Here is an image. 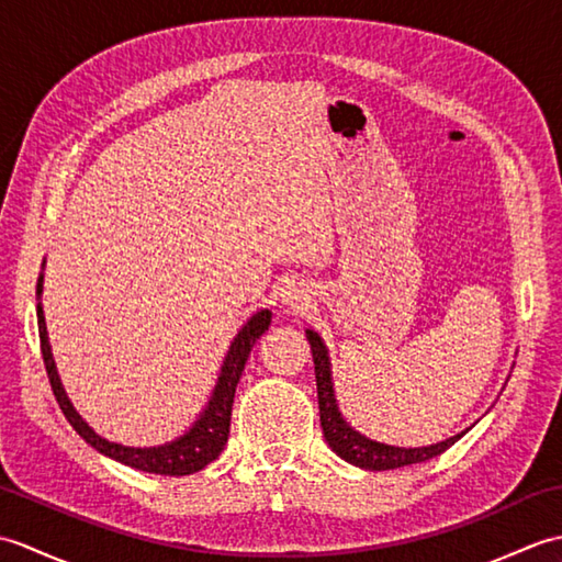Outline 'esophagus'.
Returning <instances> with one entry per match:
<instances>
[{
	"label": "esophagus",
	"mask_w": 562,
	"mask_h": 562,
	"mask_svg": "<svg viewBox=\"0 0 562 562\" xmlns=\"http://www.w3.org/2000/svg\"><path fill=\"white\" fill-rule=\"evenodd\" d=\"M282 306L288 308L292 314H302L308 308V294L302 288V284H288V288L282 290Z\"/></svg>",
	"instance_id": "esophagus-1"
}]
</instances>
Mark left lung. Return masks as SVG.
I'll use <instances>...</instances> for the list:
<instances>
[{
	"instance_id": "obj_1",
	"label": "left lung",
	"mask_w": 562,
	"mask_h": 562,
	"mask_svg": "<svg viewBox=\"0 0 562 562\" xmlns=\"http://www.w3.org/2000/svg\"><path fill=\"white\" fill-rule=\"evenodd\" d=\"M306 340L312 345L314 355V372H316V389H318V411H321V427H324V437L328 447L338 453L340 459L348 463L360 465L367 471H389V469H401V465L420 463L432 457H439L441 451H447L453 441H459L461 435H453L445 441H437V445L429 447H391L381 445V441L369 439L357 432L338 411L336 403V391H333V376H330V360L324 340L316 330H306Z\"/></svg>"
}]
</instances>
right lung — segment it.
Segmentation results:
<instances>
[{"label":"right lung","instance_id":"add662e5","mask_svg":"<svg viewBox=\"0 0 562 562\" xmlns=\"http://www.w3.org/2000/svg\"><path fill=\"white\" fill-rule=\"evenodd\" d=\"M43 266H45V260H43ZM35 294L38 296L43 294V272L38 278V284H35ZM35 314H38V336H41V352H43L45 372H47V379H50V386H53V393L59 403V411L65 413L69 425L77 429V435L87 441V445L101 451L103 457L121 461V463L130 465V469L159 473V475H190L200 469H205L210 461L220 457L224 445H226V439H229L236 384H238V379H241L250 348H254L256 340L268 330L270 318H272L268 308H262V312L250 316L244 324V328L238 330V336L234 338L229 352H226V357H224L217 386H214L205 411L200 413L193 427H190L183 437L166 441V445H159V447L139 449V447H123V445H115V441L103 439L101 435L93 432V429L87 425V420H83V417L75 411V405H71V401L67 398V391L57 374L50 340H47V328H45V316H43L41 302H38V308H35Z\"/></svg>","mask_w":562,"mask_h":562}]
</instances>
